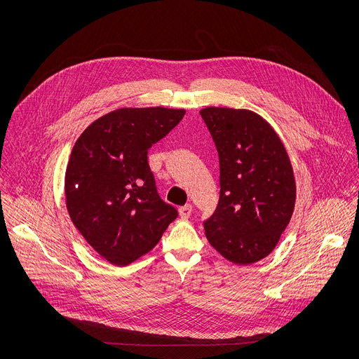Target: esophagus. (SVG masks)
<instances>
[{
    "instance_id": "1",
    "label": "esophagus",
    "mask_w": 359,
    "mask_h": 359,
    "mask_svg": "<svg viewBox=\"0 0 359 359\" xmlns=\"http://www.w3.org/2000/svg\"><path fill=\"white\" fill-rule=\"evenodd\" d=\"M190 215H191V206H190V204H186V206L179 208V216L182 219H189Z\"/></svg>"
}]
</instances>
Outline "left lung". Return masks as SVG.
Instances as JSON below:
<instances>
[{
  "label": "left lung",
  "instance_id": "left-lung-1",
  "mask_svg": "<svg viewBox=\"0 0 359 359\" xmlns=\"http://www.w3.org/2000/svg\"><path fill=\"white\" fill-rule=\"evenodd\" d=\"M200 115L219 153L220 198L203 222L209 243L247 266L274 250L294 212L295 180L274 129L247 109L206 108Z\"/></svg>",
  "mask_w": 359,
  "mask_h": 359
}]
</instances>
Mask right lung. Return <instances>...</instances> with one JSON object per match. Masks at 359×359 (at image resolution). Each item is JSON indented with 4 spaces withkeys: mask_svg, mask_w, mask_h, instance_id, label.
I'll return each instance as SVG.
<instances>
[{
    "mask_svg": "<svg viewBox=\"0 0 359 359\" xmlns=\"http://www.w3.org/2000/svg\"><path fill=\"white\" fill-rule=\"evenodd\" d=\"M184 109L122 108L78 137L65 173L72 223L102 257L128 266L158 244L177 210L158 193L147 150L184 116Z\"/></svg>",
    "mask_w": 359,
    "mask_h": 359,
    "instance_id": "right-lung-1",
    "label": "right lung"
}]
</instances>
